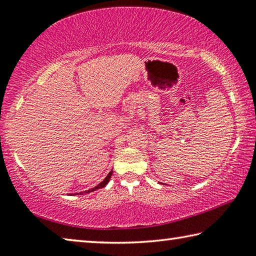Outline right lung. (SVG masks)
I'll return each instance as SVG.
<instances>
[{
    "mask_svg": "<svg viewBox=\"0 0 256 256\" xmlns=\"http://www.w3.org/2000/svg\"><path fill=\"white\" fill-rule=\"evenodd\" d=\"M112 174V172H110V174H108V175L106 176V178L100 184H98L97 186H94V188H90V190H84V193H90V192H92V190H98V188H104V186H106V184H107L108 182H110V180Z\"/></svg>",
    "mask_w": 256,
    "mask_h": 256,
    "instance_id": "1",
    "label": "right lung"
}]
</instances>
